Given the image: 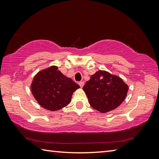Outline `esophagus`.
<instances>
[{
    "instance_id": "obj_1",
    "label": "esophagus",
    "mask_w": 159,
    "mask_h": 159,
    "mask_svg": "<svg viewBox=\"0 0 159 159\" xmlns=\"http://www.w3.org/2000/svg\"><path fill=\"white\" fill-rule=\"evenodd\" d=\"M79 85H80V87H83V85H84V82L83 81H80L79 83Z\"/></svg>"
}]
</instances>
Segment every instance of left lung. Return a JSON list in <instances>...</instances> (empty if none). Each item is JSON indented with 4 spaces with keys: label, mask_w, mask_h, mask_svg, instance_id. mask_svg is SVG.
Here are the masks:
<instances>
[{
    "label": "left lung",
    "mask_w": 159,
    "mask_h": 159,
    "mask_svg": "<svg viewBox=\"0 0 159 159\" xmlns=\"http://www.w3.org/2000/svg\"><path fill=\"white\" fill-rule=\"evenodd\" d=\"M94 109L107 113L119 107L127 96L128 86L120 77L104 70L91 76L83 87Z\"/></svg>",
    "instance_id": "1"
}]
</instances>
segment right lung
<instances>
[{"label": "right lung", "instance_id": "1", "mask_svg": "<svg viewBox=\"0 0 159 159\" xmlns=\"http://www.w3.org/2000/svg\"><path fill=\"white\" fill-rule=\"evenodd\" d=\"M80 88L78 84L52 66L42 70L33 78L31 90L40 106L51 111H58L70 103L73 93Z\"/></svg>", "mask_w": 159, "mask_h": 159}]
</instances>
